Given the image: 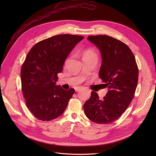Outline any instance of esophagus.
<instances>
[{"instance_id":"esophagus-1","label":"esophagus","mask_w":156,"mask_h":156,"mask_svg":"<svg viewBox=\"0 0 156 156\" xmlns=\"http://www.w3.org/2000/svg\"><path fill=\"white\" fill-rule=\"evenodd\" d=\"M82 89V87H81V86H77V87H75V91H79L80 90H81Z\"/></svg>"}]
</instances>
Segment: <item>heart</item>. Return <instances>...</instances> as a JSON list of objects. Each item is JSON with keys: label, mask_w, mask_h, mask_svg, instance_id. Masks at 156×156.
Wrapping results in <instances>:
<instances>
[{"label": "heart", "mask_w": 156, "mask_h": 156, "mask_svg": "<svg viewBox=\"0 0 156 156\" xmlns=\"http://www.w3.org/2000/svg\"><path fill=\"white\" fill-rule=\"evenodd\" d=\"M87 55H95V54H94V53L93 51H91L90 50H87V51H85L84 52L83 57L87 56Z\"/></svg>", "instance_id": "1"}]
</instances>
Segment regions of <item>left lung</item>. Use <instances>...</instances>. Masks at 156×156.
Segmentation results:
<instances>
[{"label":"left lung","mask_w":156,"mask_h":156,"mask_svg":"<svg viewBox=\"0 0 156 156\" xmlns=\"http://www.w3.org/2000/svg\"><path fill=\"white\" fill-rule=\"evenodd\" d=\"M87 39L99 49L102 64L99 78L108 91L102 100L91 95L84 104L86 116L98 124L116 121L134 98L138 81V69L131 49L122 41L107 35L90 36Z\"/></svg>","instance_id":"1"}]
</instances>
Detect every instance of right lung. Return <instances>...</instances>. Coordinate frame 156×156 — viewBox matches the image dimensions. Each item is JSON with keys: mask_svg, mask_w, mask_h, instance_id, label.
<instances>
[{"mask_svg": "<svg viewBox=\"0 0 156 156\" xmlns=\"http://www.w3.org/2000/svg\"><path fill=\"white\" fill-rule=\"evenodd\" d=\"M84 37L58 34L39 41L31 49L21 66V81L26 105L42 121L60 116L75 93L56 85L66 58Z\"/></svg>", "mask_w": 156, "mask_h": 156, "instance_id": "obj_1", "label": "right lung"}]
</instances>
